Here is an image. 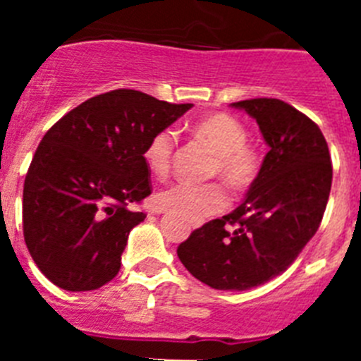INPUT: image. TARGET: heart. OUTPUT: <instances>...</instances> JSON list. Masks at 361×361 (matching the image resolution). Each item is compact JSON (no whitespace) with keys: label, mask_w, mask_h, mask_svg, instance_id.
Listing matches in <instances>:
<instances>
[{"label":"heart","mask_w":361,"mask_h":361,"mask_svg":"<svg viewBox=\"0 0 361 361\" xmlns=\"http://www.w3.org/2000/svg\"><path fill=\"white\" fill-rule=\"evenodd\" d=\"M193 135L208 146L213 157L209 175H219L233 191H244L255 183L260 170V155L253 146L245 142V126L228 114H213L193 124ZM177 133L166 128L157 132L146 145L145 164L155 177L162 178L170 173L173 161ZM228 193L220 184H188L177 183L159 191L155 204L164 212L188 220L191 224L202 222L228 208Z\"/></svg>","instance_id":"heart-1"}]
</instances>
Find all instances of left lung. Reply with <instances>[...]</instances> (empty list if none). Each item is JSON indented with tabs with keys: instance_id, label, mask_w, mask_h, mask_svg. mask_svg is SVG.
Returning a JSON list of instances; mask_svg holds the SVG:
<instances>
[{
	"instance_id": "8db88e82",
	"label": "left lung",
	"mask_w": 361,
	"mask_h": 361,
	"mask_svg": "<svg viewBox=\"0 0 361 361\" xmlns=\"http://www.w3.org/2000/svg\"><path fill=\"white\" fill-rule=\"evenodd\" d=\"M231 106L257 121L269 152L244 202L195 229L177 255L209 288L245 291L283 273L314 237L333 166L324 133L291 104L260 97Z\"/></svg>"
}]
</instances>
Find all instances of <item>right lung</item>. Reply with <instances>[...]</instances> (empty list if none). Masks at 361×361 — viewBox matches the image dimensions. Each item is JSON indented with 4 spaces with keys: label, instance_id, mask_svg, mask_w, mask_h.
Instances as JSON below:
<instances>
[{
    "label": "right lung",
    "instance_id": "right-lung-1",
    "mask_svg": "<svg viewBox=\"0 0 361 361\" xmlns=\"http://www.w3.org/2000/svg\"><path fill=\"white\" fill-rule=\"evenodd\" d=\"M191 106L121 88L44 133L25 177L23 235L57 288L92 291L119 273L130 231L146 219L130 206L152 193L146 145Z\"/></svg>",
    "mask_w": 361,
    "mask_h": 361
}]
</instances>
